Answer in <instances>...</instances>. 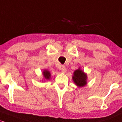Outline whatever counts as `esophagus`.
I'll use <instances>...</instances> for the list:
<instances>
[{
	"mask_svg": "<svg viewBox=\"0 0 122 122\" xmlns=\"http://www.w3.org/2000/svg\"><path fill=\"white\" fill-rule=\"evenodd\" d=\"M61 71H62V72H63V73H65L66 72V67L64 65L61 66Z\"/></svg>",
	"mask_w": 122,
	"mask_h": 122,
	"instance_id": "1",
	"label": "esophagus"
}]
</instances>
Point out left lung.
Listing matches in <instances>:
<instances>
[{
	"instance_id": "obj_1",
	"label": "left lung",
	"mask_w": 122,
	"mask_h": 122,
	"mask_svg": "<svg viewBox=\"0 0 122 122\" xmlns=\"http://www.w3.org/2000/svg\"><path fill=\"white\" fill-rule=\"evenodd\" d=\"M73 80L78 86H83L86 84V75L81 69L75 71Z\"/></svg>"
}]
</instances>
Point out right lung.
<instances>
[{
	"instance_id": "add662e5",
	"label": "right lung",
	"mask_w": 122,
	"mask_h": 122,
	"mask_svg": "<svg viewBox=\"0 0 122 122\" xmlns=\"http://www.w3.org/2000/svg\"><path fill=\"white\" fill-rule=\"evenodd\" d=\"M43 76H44V77H45V79H50V72H49V71L45 70V71H43Z\"/></svg>"
}]
</instances>
